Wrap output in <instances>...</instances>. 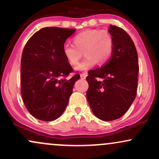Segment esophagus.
<instances>
[{
  "mask_svg": "<svg viewBox=\"0 0 159 159\" xmlns=\"http://www.w3.org/2000/svg\"><path fill=\"white\" fill-rule=\"evenodd\" d=\"M87 76V74L86 73V72H84V73H81L80 75V77H81V79H85Z\"/></svg>",
  "mask_w": 159,
  "mask_h": 159,
  "instance_id": "obj_1",
  "label": "esophagus"
}]
</instances>
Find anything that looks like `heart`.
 <instances>
[{"mask_svg": "<svg viewBox=\"0 0 159 159\" xmlns=\"http://www.w3.org/2000/svg\"><path fill=\"white\" fill-rule=\"evenodd\" d=\"M72 41L73 45H63V54L69 64L76 66L84 53L85 59L75 68L78 71L88 70L96 63L105 64L112 55L114 39L107 30H84L75 36Z\"/></svg>", "mask_w": 159, "mask_h": 159, "instance_id": "obj_1", "label": "heart"}]
</instances>
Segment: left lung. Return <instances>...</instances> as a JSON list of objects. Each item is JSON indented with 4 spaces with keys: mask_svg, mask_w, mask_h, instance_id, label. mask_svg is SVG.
Returning a JSON list of instances; mask_svg holds the SVG:
<instances>
[{
    "mask_svg": "<svg viewBox=\"0 0 159 159\" xmlns=\"http://www.w3.org/2000/svg\"><path fill=\"white\" fill-rule=\"evenodd\" d=\"M114 39L112 57L107 64L88 72L87 98L98 119L112 121L129 110L136 97L139 71L134 43L123 29L110 25Z\"/></svg>",
    "mask_w": 159,
    "mask_h": 159,
    "instance_id": "obj_1",
    "label": "left lung"
}]
</instances>
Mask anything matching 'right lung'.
I'll use <instances>...</instances> for the list:
<instances>
[{
  "label": "right lung",
  "mask_w": 159,
  "mask_h": 159,
  "mask_svg": "<svg viewBox=\"0 0 159 159\" xmlns=\"http://www.w3.org/2000/svg\"><path fill=\"white\" fill-rule=\"evenodd\" d=\"M75 29L44 27L29 39L21 61V90L27 111L36 119L52 121L61 116L69 103L78 74L63 54V46Z\"/></svg>",
  "instance_id": "obj_1"
}]
</instances>
